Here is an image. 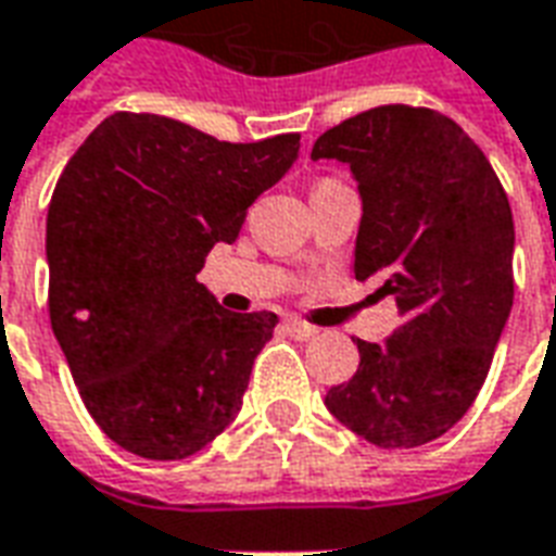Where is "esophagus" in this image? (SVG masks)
I'll return each mask as SVG.
<instances>
[{
	"label": "esophagus",
	"instance_id": "esophagus-1",
	"mask_svg": "<svg viewBox=\"0 0 556 556\" xmlns=\"http://www.w3.org/2000/svg\"><path fill=\"white\" fill-rule=\"evenodd\" d=\"M286 330H289V337L303 339V342H309V339L318 337V327L306 325V321H298V318H286Z\"/></svg>",
	"mask_w": 556,
	"mask_h": 556
}]
</instances>
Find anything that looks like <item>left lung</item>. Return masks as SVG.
Segmentation results:
<instances>
[{
  "label": "left lung",
  "mask_w": 556,
  "mask_h": 556,
  "mask_svg": "<svg viewBox=\"0 0 556 556\" xmlns=\"http://www.w3.org/2000/svg\"><path fill=\"white\" fill-rule=\"evenodd\" d=\"M318 157L354 172V277L393 294L402 315L384 349L357 339L361 366L325 405L375 446H422L485 384L515 298L513 207L477 142L429 106L351 115L315 139Z\"/></svg>",
  "instance_id": "left-lung-1"
}]
</instances>
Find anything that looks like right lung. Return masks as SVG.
Segmentation results:
<instances>
[{"label":"right lung","mask_w":556,"mask_h":556,"mask_svg":"<svg viewBox=\"0 0 556 556\" xmlns=\"http://www.w3.org/2000/svg\"><path fill=\"white\" fill-rule=\"evenodd\" d=\"M301 134L219 142L151 113H115L59 175L47 214L50 325L83 405L127 453H199L241 410L274 313H229L195 279Z\"/></svg>","instance_id":"obj_1"}]
</instances>
